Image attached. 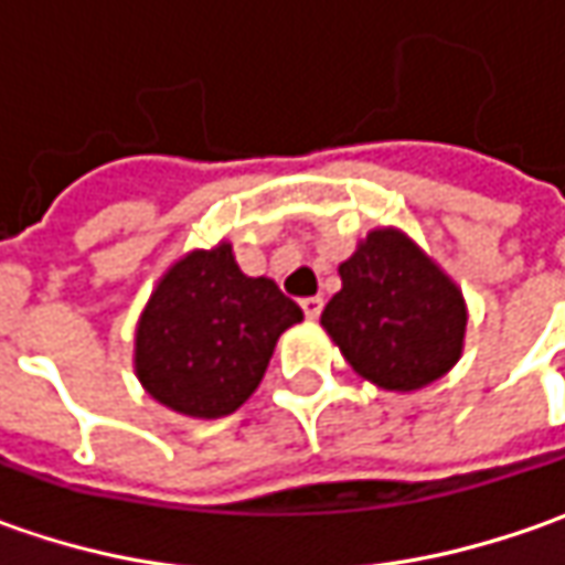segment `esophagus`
Wrapping results in <instances>:
<instances>
[{"mask_svg": "<svg viewBox=\"0 0 565 565\" xmlns=\"http://www.w3.org/2000/svg\"><path fill=\"white\" fill-rule=\"evenodd\" d=\"M301 311H305L308 320H317L320 311H323V298H305V301H301Z\"/></svg>", "mask_w": 565, "mask_h": 565, "instance_id": "esophagus-1", "label": "esophagus"}]
</instances>
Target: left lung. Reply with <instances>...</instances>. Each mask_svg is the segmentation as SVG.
Here are the masks:
<instances>
[{
    "label": "left lung",
    "mask_w": 565,
    "mask_h": 565,
    "mask_svg": "<svg viewBox=\"0 0 565 565\" xmlns=\"http://www.w3.org/2000/svg\"><path fill=\"white\" fill-rule=\"evenodd\" d=\"M339 289L320 327L359 377L415 393L456 367L468 305L456 279L396 226L371 228L339 264Z\"/></svg>",
    "instance_id": "8db88e82"
}]
</instances>
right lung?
I'll use <instances>...</instances> for the list:
<instances>
[{
    "label": "right lung",
    "mask_w": 565,
    "mask_h": 565,
    "mask_svg": "<svg viewBox=\"0 0 565 565\" xmlns=\"http://www.w3.org/2000/svg\"><path fill=\"white\" fill-rule=\"evenodd\" d=\"M301 308L267 276H245L226 238L182 254L135 327V374L150 399L185 418H223L260 386L276 339Z\"/></svg>",
    "instance_id": "right-lung-1"
}]
</instances>
